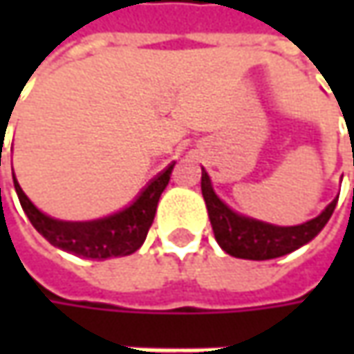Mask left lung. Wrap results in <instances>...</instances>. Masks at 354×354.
<instances>
[{
	"mask_svg": "<svg viewBox=\"0 0 354 354\" xmlns=\"http://www.w3.org/2000/svg\"><path fill=\"white\" fill-rule=\"evenodd\" d=\"M201 191L207 203V211H209L216 242L226 254L234 258H244V260H272V258H279V256L297 250L299 246H304L319 234L321 228L327 225V221L331 218L337 207V198H335L319 216L307 221L304 225L274 226L240 216L234 211H230L225 203L214 195L211 179L205 171L201 177Z\"/></svg>",
	"mask_w": 354,
	"mask_h": 354,
	"instance_id": "8db88e82",
	"label": "left lung"
}]
</instances>
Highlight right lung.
<instances>
[{
    "label": "right lung",
    "mask_w": 354,
    "mask_h": 354,
    "mask_svg": "<svg viewBox=\"0 0 354 354\" xmlns=\"http://www.w3.org/2000/svg\"><path fill=\"white\" fill-rule=\"evenodd\" d=\"M173 165L175 163H171L167 169H163L157 177H153L151 183L143 189L142 195L128 209L86 223H66V221L50 218L27 198L17 181H15V191L31 225L53 246L80 258L104 260V258L128 256L142 246L149 232V226L153 223L159 197L169 183Z\"/></svg>",
    "instance_id": "add662e5"
}]
</instances>
